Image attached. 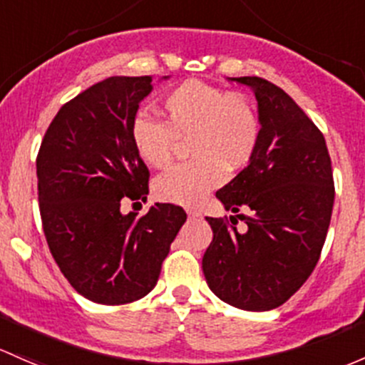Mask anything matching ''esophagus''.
Segmentation results:
<instances>
[{"instance_id": "obj_1", "label": "esophagus", "mask_w": 365, "mask_h": 365, "mask_svg": "<svg viewBox=\"0 0 365 365\" xmlns=\"http://www.w3.org/2000/svg\"><path fill=\"white\" fill-rule=\"evenodd\" d=\"M187 213H189L190 218H199V217H201V212H197V210H192V208L187 210Z\"/></svg>"}]
</instances>
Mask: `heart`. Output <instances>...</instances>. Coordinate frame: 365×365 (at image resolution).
Masks as SVG:
<instances>
[{"mask_svg": "<svg viewBox=\"0 0 365 365\" xmlns=\"http://www.w3.org/2000/svg\"><path fill=\"white\" fill-rule=\"evenodd\" d=\"M164 122L138 117L131 140L140 159L152 168H168L178 138H189L192 159L155 180L157 197L178 205H197L253 159L260 138L259 115L243 94L187 80L163 101Z\"/></svg>", "mask_w": 365, "mask_h": 365, "instance_id": "obj_1", "label": "heart"}]
</instances>
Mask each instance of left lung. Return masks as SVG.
Instances as JSON below:
<instances>
[{
	"instance_id": "1",
	"label": "left lung",
	"mask_w": 365,
	"mask_h": 365,
	"mask_svg": "<svg viewBox=\"0 0 365 365\" xmlns=\"http://www.w3.org/2000/svg\"><path fill=\"white\" fill-rule=\"evenodd\" d=\"M232 80L255 92L260 138L250 164L217 197L247 231L227 218L206 217L213 240L202 273L227 304L267 312L289 301L313 273L331 224L334 178L324 134L285 91L259 76Z\"/></svg>"
}]
</instances>
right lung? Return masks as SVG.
<instances>
[{
	"mask_svg": "<svg viewBox=\"0 0 365 365\" xmlns=\"http://www.w3.org/2000/svg\"><path fill=\"white\" fill-rule=\"evenodd\" d=\"M152 76H110L61 106L36 157L41 225L70 285L99 304H128L155 287L187 213L155 202L124 215L125 199L145 201L150 171L131 140Z\"/></svg>",
	"mask_w": 365,
	"mask_h": 365,
	"instance_id": "obj_1",
	"label": "right lung"
}]
</instances>
